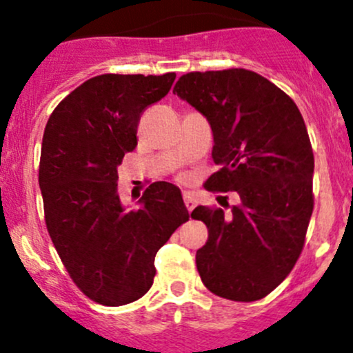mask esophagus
I'll return each mask as SVG.
<instances>
[{"label": "esophagus", "instance_id": "obj_1", "mask_svg": "<svg viewBox=\"0 0 353 353\" xmlns=\"http://www.w3.org/2000/svg\"><path fill=\"white\" fill-rule=\"evenodd\" d=\"M183 199H184V205H186L188 212H191V210L194 208V196H193V193H191V191H184Z\"/></svg>", "mask_w": 353, "mask_h": 353}]
</instances>
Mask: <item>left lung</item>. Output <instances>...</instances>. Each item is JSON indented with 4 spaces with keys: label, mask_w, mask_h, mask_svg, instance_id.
Here are the masks:
<instances>
[{
    "label": "left lung",
    "mask_w": 353,
    "mask_h": 353,
    "mask_svg": "<svg viewBox=\"0 0 353 353\" xmlns=\"http://www.w3.org/2000/svg\"><path fill=\"white\" fill-rule=\"evenodd\" d=\"M174 94L208 119L213 162L208 191H237L241 203L196 206L208 241L196 268L210 292L252 302L275 290L297 263L314 208V155L302 114L275 83L254 71L230 68L183 74Z\"/></svg>",
    "instance_id": "1"
}]
</instances>
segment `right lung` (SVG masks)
I'll list each match as a JSON object with an SVG mask.
<instances>
[{
	"instance_id": "obj_1",
	"label": "right lung",
	"mask_w": 353,
	"mask_h": 353,
	"mask_svg": "<svg viewBox=\"0 0 353 353\" xmlns=\"http://www.w3.org/2000/svg\"><path fill=\"white\" fill-rule=\"evenodd\" d=\"M176 73L99 74L49 116L39 186L52 244L77 287L102 305H124L150 290L155 254L190 213L179 188L157 181L140 208L124 210L117 167L138 145L148 105L169 94Z\"/></svg>"
}]
</instances>
